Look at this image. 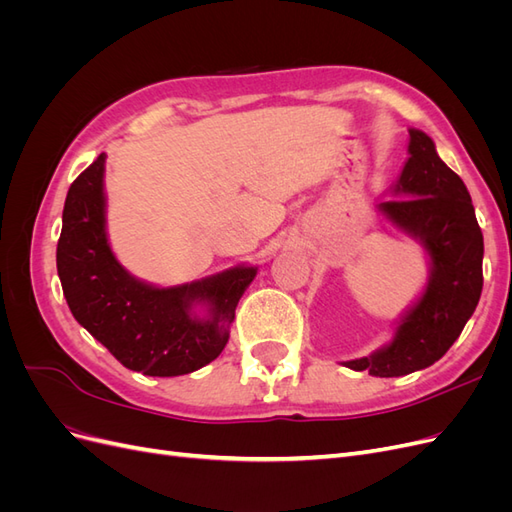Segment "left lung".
Returning <instances> with one entry per match:
<instances>
[{
	"mask_svg": "<svg viewBox=\"0 0 512 512\" xmlns=\"http://www.w3.org/2000/svg\"><path fill=\"white\" fill-rule=\"evenodd\" d=\"M408 153L391 190L397 198L380 203L378 211L423 245L429 280L399 318L389 344L344 363L378 378L406 376L442 359L474 314L483 290V232L466 183L440 160L425 132L410 128Z\"/></svg>",
	"mask_w": 512,
	"mask_h": 512,
	"instance_id": "1",
	"label": "left lung"
}]
</instances>
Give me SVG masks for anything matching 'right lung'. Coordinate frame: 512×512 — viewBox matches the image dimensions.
<instances>
[{"label": "right lung", "instance_id": "add662e5", "mask_svg": "<svg viewBox=\"0 0 512 512\" xmlns=\"http://www.w3.org/2000/svg\"><path fill=\"white\" fill-rule=\"evenodd\" d=\"M106 153L70 185L57 243V273L76 322L115 359L145 376H183L218 359L256 267H232L158 288L119 265L106 237ZM203 304L200 317L193 307Z\"/></svg>", "mask_w": 512, "mask_h": 512}]
</instances>
